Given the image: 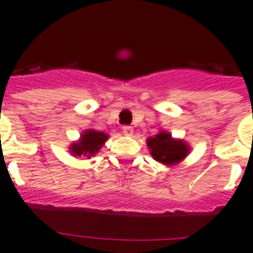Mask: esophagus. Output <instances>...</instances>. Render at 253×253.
Masks as SVG:
<instances>
[{"label":"esophagus","mask_w":253,"mask_h":253,"mask_svg":"<svg viewBox=\"0 0 253 253\" xmlns=\"http://www.w3.org/2000/svg\"><path fill=\"white\" fill-rule=\"evenodd\" d=\"M122 129H123V133H124L125 135L133 134V128H131V126H129V125H124Z\"/></svg>","instance_id":"obj_1"}]
</instances>
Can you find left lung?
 <instances>
[{"mask_svg":"<svg viewBox=\"0 0 253 253\" xmlns=\"http://www.w3.org/2000/svg\"><path fill=\"white\" fill-rule=\"evenodd\" d=\"M151 155L156 161L165 165H172L184 159L188 153V147L183 141L172 139L169 133L161 131L155 137L147 139Z\"/></svg>","mask_w":253,"mask_h":253,"instance_id":"1","label":"left lung"}]
</instances>
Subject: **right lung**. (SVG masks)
Returning <instances> with one entry per match:
<instances>
[{
	"mask_svg": "<svg viewBox=\"0 0 253 253\" xmlns=\"http://www.w3.org/2000/svg\"><path fill=\"white\" fill-rule=\"evenodd\" d=\"M107 137L109 135L102 131L87 130L84 134H82L81 141L71 144V153L74 156H93L94 153L100 151Z\"/></svg>",
	"mask_w": 253,
	"mask_h": 253,
	"instance_id": "obj_1",
	"label": "right lung"
}]
</instances>
